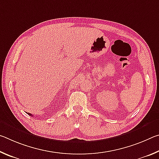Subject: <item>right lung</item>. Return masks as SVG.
Masks as SVG:
<instances>
[{
    "label": "right lung",
    "mask_w": 159,
    "mask_h": 159,
    "mask_svg": "<svg viewBox=\"0 0 159 159\" xmlns=\"http://www.w3.org/2000/svg\"><path fill=\"white\" fill-rule=\"evenodd\" d=\"M27 114L29 115V116H32V114H29V113H27Z\"/></svg>",
    "instance_id": "add662e5"
}]
</instances>
